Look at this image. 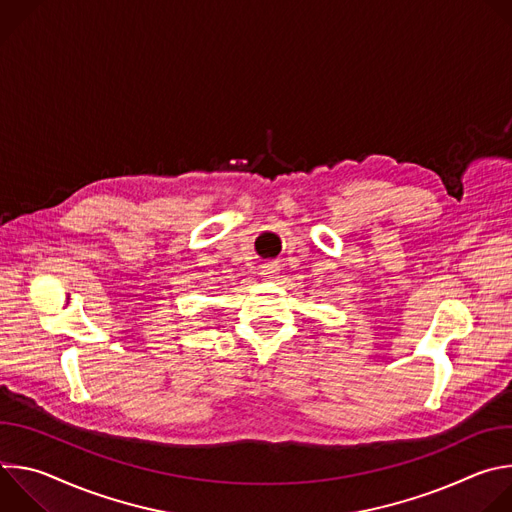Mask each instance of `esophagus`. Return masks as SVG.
I'll return each instance as SVG.
<instances>
[{
  "label": "esophagus",
  "instance_id": "esophagus-1",
  "mask_svg": "<svg viewBox=\"0 0 512 512\" xmlns=\"http://www.w3.org/2000/svg\"><path fill=\"white\" fill-rule=\"evenodd\" d=\"M277 271H279V265H277L275 261L263 263V267H261V275H265V277H271V275H275Z\"/></svg>",
  "mask_w": 512,
  "mask_h": 512
}]
</instances>
